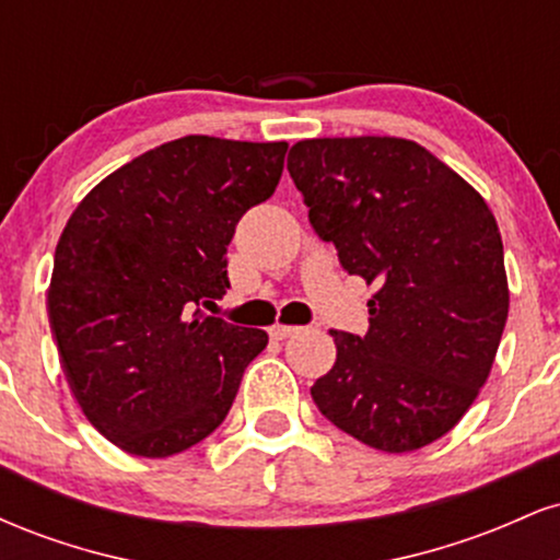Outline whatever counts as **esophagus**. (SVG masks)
<instances>
[{"instance_id":"1","label":"esophagus","mask_w":560,"mask_h":560,"mask_svg":"<svg viewBox=\"0 0 560 560\" xmlns=\"http://www.w3.org/2000/svg\"><path fill=\"white\" fill-rule=\"evenodd\" d=\"M268 331H271V337H273V339H287V337H292V334H294V331H298V326H287V324H273V326H271V329H268Z\"/></svg>"}]
</instances>
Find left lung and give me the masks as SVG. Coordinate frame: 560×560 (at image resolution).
Masks as SVG:
<instances>
[{"instance_id": "1", "label": "left lung", "mask_w": 560, "mask_h": 560, "mask_svg": "<svg viewBox=\"0 0 560 560\" xmlns=\"http://www.w3.org/2000/svg\"><path fill=\"white\" fill-rule=\"evenodd\" d=\"M289 155L313 229L376 289L363 337L331 331L337 361L313 400L369 447L432 445L477 400L505 329L511 292L490 205L410 139H305Z\"/></svg>"}]
</instances>
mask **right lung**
Returning a JSON list of instances; mask_svg holds the SVG:
<instances>
[{
  "instance_id": "obj_1",
  "label": "right lung",
  "mask_w": 560,
  "mask_h": 560,
  "mask_svg": "<svg viewBox=\"0 0 560 560\" xmlns=\"http://www.w3.org/2000/svg\"><path fill=\"white\" fill-rule=\"evenodd\" d=\"M287 147L165 141L68 218L47 289L57 355L83 416L126 453L168 458L215 432L268 345L199 305L226 294L231 236L273 195Z\"/></svg>"
}]
</instances>
